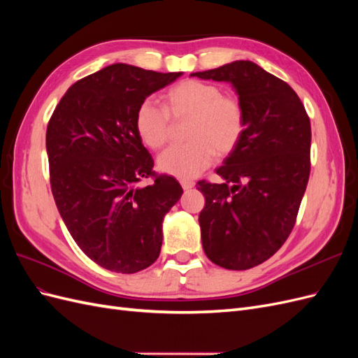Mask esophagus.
<instances>
[{
	"label": "esophagus",
	"mask_w": 358,
	"mask_h": 358,
	"mask_svg": "<svg viewBox=\"0 0 358 358\" xmlns=\"http://www.w3.org/2000/svg\"><path fill=\"white\" fill-rule=\"evenodd\" d=\"M180 185H182V188H183V189L188 191V189L194 188V185H196V183H194L192 180H187V179H183V180H180Z\"/></svg>",
	"instance_id": "obj_1"
}]
</instances>
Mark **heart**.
Returning <instances> with one entry per match:
<instances>
[{"label":"heart","instance_id":"obj_1","mask_svg":"<svg viewBox=\"0 0 358 358\" xmlns=\"http://www.w3.org/2000/svg\"><path fill=\"white\" fill-rule=\"evenodd\" d=\"M166 109L145 100L137 107L136 129L150 149L164 148L171 136V121L189 124L188 143L173 146L158 158L162 173L179 179H192L212 166L215 157H229L245 134L246 119L241 101L224 95L220 86L196 79L173 86L164 96Z\"/></svg>","mask_w":358,"mask_h":358}]
</instances>
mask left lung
I'll list each match as a JSON object with an SVG mask.
<instances>
[{"instance_id": "obj_1", "label": "left lung", "mask_w": 358, "mask_h": 358, "mask_svg": "<svg viewBox=\"0 0 358 358\" xmlns=\"http://www.w3.org/2000/svg\"><path fill=\"white\" fill-rule=\"evenodd\" d=\"M229 82L243 106L239 146L216 173L222 183L200 180L201 243L212 263L246 270L264 263L285 243L310 173V122L291 86L255 62L234 61L192 73Z\"/></svg>"}]
</instances>
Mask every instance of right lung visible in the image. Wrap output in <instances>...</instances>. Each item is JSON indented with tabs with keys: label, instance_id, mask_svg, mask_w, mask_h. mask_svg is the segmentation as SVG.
I'll return each mask as SVG.
<instances>
[{
	"label": "right lung",
	"instance_id": "right-lung-1",
	"mask_svg": "<svg viewBox=\"0 0 358 358\" xmlns=\"http://www.w3.org/2000/svg\"><path fill=\"white\" fill-rule=\"evenodd\" d=\"M113 64L71 85L48 125L50 188L74 242L94 263L136 273L159 255L162 220L180 183L155 175L154 159L136 129L146 96L180 78ZM143 177H154L140 187Z\"/></svg>",
	"mask_w": 358,
	"mask_h": 358
}]
</instances>
